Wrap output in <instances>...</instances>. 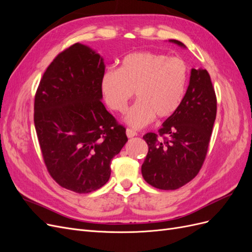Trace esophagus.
<instances>
[{"mask_svg": "<svg viewBox=\"0 0 252 252\" xmlns=\"http://www.w3.org/2000/svg\"><path fill=\"white\" fill-rule=\"evenodd\" d=\"M126 134H127V136H128L129 139H131V138H133V136L138 135V133H136V131L132 130V129H130V128H127V129H126Z\"/></svg>", "mask_w": 252, "mask_h": 252, "instance_id": "34e87169", "label": "esophagus"}]
</instances>
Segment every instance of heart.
<instances>
[{
  "label": "heart",
  "instance_id": "heart-1",
  "mask_svg": "<svg viewBox=\"0 0 252 252\" xmlns=\"http://www.w3.org/2000/svg\"><path fill=\"white\" fill-rule=\"evenodd\" d=\"M188 66L183 59L164 53L139 51L127 55L119 70L105 71L101 90L109 108L119 113L127 110L135 93L136 102L125 118L134 128L150 124L156 116H174L184 100Z\"/></svg>",
  "mask_w": 252,
  "mask_h": 252
}]
</instances>
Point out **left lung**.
I'll return each instance as SVG.
<instances>
[{"label":"left lung","instance_id":"8db88e82","mask_svg":"<svg viewBox=\"0 0 252 252\" xmlns=\"http://www.w3.org/2000/svg\"><path fill=\"white\" fill-rule=\"evenodd\" d=\"M169 41L185 47L180 41ZM216 117L217 96L210 75L206 69L192 68L179 110L158 133L143 136L148 145L142 165L144 180L158 189L175 190L195 178L207 155Z\"/></svg>","mask_w":252,"mask_h":252}]
</instances>
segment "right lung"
<instances>
[{
    "label": "right lung",
    "instance_id": "add662e5",
    "mask_svg": "<svg viewBox=\"0 0 252 252\" xmlns=\"http://www.w3.org/2000/svg\"><path fill=\"white\" fill-rule=\"evenodd\" d=\"M103 58L75 43L44 72L34 97V126L45 165L60 186L77 193L101 188L128 141L101 102Z\"/></svg>",
    "mask_w": 252,
    "mask_h": 252
}]
</instances>
